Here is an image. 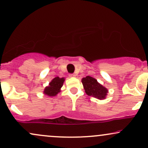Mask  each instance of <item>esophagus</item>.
<instances>
[{
    "label": "esophagus",
    "instance_id": "obj_1",
    "mask_svg": "<svg viewBox=\"0 0 148 148\" xmlns=\"http://www.w3.org/2000/svg\"><path fill=\"white\" fill-rule=\"evenodd\" d=\"M69 77H75V74H69Z\"/></svg>",
    "mask_w": 148,
    "mask_h": 148
}]
</instances>
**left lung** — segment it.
I'll return each instance as SVG.
<instances>
[{"label":"left lung","mask_w":148,"mask_h":148,"mask_svg":"<svg viewBox=\"0 0 148 148\" xmlns=\"http://www.w3.org/2000/svg\"><path fill=\"white\" fill-rule=\"evenodd\" d=\"M82 83L85 89V93L90 97H93L98 99H106L108 94V89L98 83L97 80L91 76H88L82 79Z\"/></svg>","instance_id":"obj_1"}]
</instances>
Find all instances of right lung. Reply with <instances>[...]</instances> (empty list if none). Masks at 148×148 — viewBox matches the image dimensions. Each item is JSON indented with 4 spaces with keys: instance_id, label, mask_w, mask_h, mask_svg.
Segmentation results:
<instances>
[{
    "instance_id": "right-lung-1",
    "label": "right lung",
    "mask_w": 148,
    "mask_h": 148,
    "mask_svg": "<svg viewBox=\"0 0 148 148\" xmlns=\"http://www.w3.org/2000/svg\"><path fill=\"white\" fill-rule=\"evenodd\" d=\"M64 81H65V79L63 77L59 78L58 76L55 77L49 83V85L45 88L43 92L44 94L49 96V97L56 96L58 93L60 92V88L63 86Z\"/></svg>"
}]
</instances>
